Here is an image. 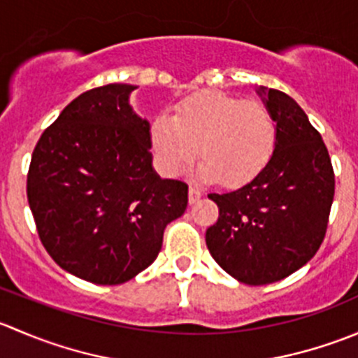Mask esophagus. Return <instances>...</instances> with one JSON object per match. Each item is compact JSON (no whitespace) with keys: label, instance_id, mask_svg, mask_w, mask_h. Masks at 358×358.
<instances>
[{"label":"esophagus","instance_id":"1","mask_svg":"<svg viewBox=\"0 0 358 358\" xmlns=\"http://www.w3.org/2000/svg\"><path fill=\"white\" fill-rule=\"evenodd\" d=\"M202 197V192L199 189H196V187H190L189 189V202L190 204H196L197 201H199Z\"/></svg>","mask_w":358,"mask_h":358}]
</instances>
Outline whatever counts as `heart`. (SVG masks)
<instances>
[{
  "instance_id": "obj_1",
  "label": "heart",
  "mask_w": 358,
  "mask_h": 358,
  "mask_svg": "<svg viewBox=\"0 0 358 358\" xmlns=\"http://www.w3.org/2000/svg\"><path fill=\"white\" fill-rule=\"evenodd\" d=\"M150 142L168 175L189 168L199 147L202 178L241 187L255 180L272 159L277 124L262 100L202 92L183 99L173 117L157 115L150 126Z\"/></svg>"
}]
</instances>
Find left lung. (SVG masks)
Here are the masks:
<instances>
[{"mask_svg": "<svg viewBox=\"0 0 358 358\" xmlns=\"http://www.w3.org/2000/svg\"><path fill=\"white\" fill-rule=\"evenodd\" d=\"M277 122V145L262 173L229 194H209L220 216L206 246L249 286L286 279L315 256L334 199V169L320 133L279 90L259 86Z\"/></svg>", "mask_w": 358, "mask_h": 358, "instance_id": "1", "label": "left lung"}]
</instances>
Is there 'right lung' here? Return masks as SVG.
<instances>
[{
  "mask_svg": "<svg viewBox=\"0 0 358 358\" xmlns=\"http://www.w3.org/2000/svg\"><path fill=\"white\" fill-rule=\"evenodd\" d=\"M135 88L112 83L72 100L43 131L27 173L41 244L69 273L102 286L145 270L189 202L185 182L152 169L150 126L128 103Z\"/></svg>",
  "mask_w": 358,
  "mask_h": 358,
  "instance_id": "add662e5",
  "label": "right lung"
}]
</instances>
